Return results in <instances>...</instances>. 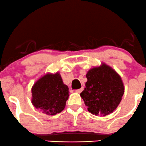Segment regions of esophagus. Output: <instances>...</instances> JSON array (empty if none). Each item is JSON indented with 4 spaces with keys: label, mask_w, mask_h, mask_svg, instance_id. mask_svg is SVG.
<instances>
[{
    "label": "esophagus",
    "mask_w": 146,
    "mask_h": 146,
    "mask_svg": "<svg viewBox=\"0 0 146 146\" xmlns=\"http://www.w3.org/2000/svg\"><path fill=\"white\" fill-rule=\"evenodd\" d=\"M83 90H84V88L82 87V88H80V89H77V90H76V93H79V94H80V93H81L82 91Z\"/></svg>",
    "instance_id": "1"
}]
</instances>
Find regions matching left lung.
<instances>
[{"instance_id":"1","label":"left lung","mask_w":146,"mask_h":146,"mask_svg":"<svg viewBox=\"0 0 146 146\" xmlns=\"http://www.w3.org/2000/svg\"><path fill=\"white\" fill-rule=\"evenodd\" d=\"M87 82L80 94L87 110L96 116L112 113L124 94V86L119 75L111 67L103 64L91 68L86 74Z\"/></svg>"}]
</instances>
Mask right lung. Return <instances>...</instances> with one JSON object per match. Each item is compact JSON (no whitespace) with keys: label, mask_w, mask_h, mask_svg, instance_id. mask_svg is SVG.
<instances>
[{"label":"right lung","mask_w":146,"mask_h":146,"mask_svg":"<svg viewBox=\"0 0 146 146\" xmlns=\"http://www.w3.org/2000/svg\"><path fill=\"white\" fill-rule=\"evenodd\" d=\"M32 103L45 113L55 115L64 109L68 98V87L63 83L60 73L47 74L32 88Z\"/></svg>","instance_id":"right-lung-1"}]
</instances>
